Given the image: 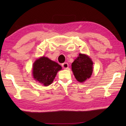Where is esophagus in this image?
Segmentation results:
<instances>
[{"instance_id":"esophagus-1","label":"esophagus","mask_w":126,"mask_h":126,"mask_svg":"<svg viewBox=\"0 0 126 126\" xmlns=\"http://www.w3.org/2000/svg\"><path fill=\"white\" fill-rule=\"evenodd\" d=\"M62 66L63 69H68L69 65H68V63H64L62 64Z\"/></svg>"}]
</instances>
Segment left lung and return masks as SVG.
Masks as SVG:
<instances>
[{
    "mask_svg": "<svg viewBox=\"0 0 126 126\" xmlns=\"http://www.w3.org/2000/svg\"><path fill=\"white\" fill-rule=\"evenodd\" d=\"M93 64L90 57L81 53L72 63V71L79 82H84L91 77L93 70Z\"/></svg>",
    "mask_w": 126,
    "mask_h": 126,
    "instance_id": "8db88e82",
    "label": "left lung"
}]
</instances>
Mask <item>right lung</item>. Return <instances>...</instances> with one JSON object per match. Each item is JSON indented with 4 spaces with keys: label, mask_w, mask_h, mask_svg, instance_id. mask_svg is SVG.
<instances>
[{
    "label": "right lung",
    "mask_w": 126,
    "mask_h": 126,
    "mask_svg": "<svg viewBox=\"0 0 126 126\" xmlns=\"http://www.w3.org/2000/svg\"><path fill=\"white\" fill-rule=\"evenodd\" d=\"M62 67L47 57H42L33 63V76L36 81L44 86H48L53 82Z\"/></svg>",
    "instance_id": "right-lung-1"
}]
</instances>
